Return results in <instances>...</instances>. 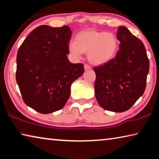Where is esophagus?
Here are the masks:
<instances>
[{
	"label": "esophagus",
	"instance_id": "obj_1",
	"mask_svg": "<svg viewBox=\"0 0 159 159\" xmlns=\"http://www.w3.org/2000/svg\"><path fill=\"white\" fill-rule=\"evenodd\" d=\"M84 69H85V71H88V70H91V67L89 65H88V64H85Z\"/></svg>",
	"mask_w": 159,
	"mask_h": 159
}]
</instances>
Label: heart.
<instances>
[{"label":"heart","mask_w":159,"mask_h":159,"mask_svg":"<svg viewBox=\"0 0 159 159\" xmlns=\"http://www.w3.org/2000/svg\"><path fill=\"white\" fill-rule=\"evenodd\" d=\"M118 49L116 36L110 32L86 29L78 34L74 43L69 45V52L72 57L79 59L82 53H88V59L96 66L108 63L115 57Z\"/></svg>","instance_id":"1"}]
</instances>
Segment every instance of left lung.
Masks as SVG:
<instances>
[{
  "label": "left lung",
  "instance_id": "8db88e82",
  "mask_svg": "<svg viewBox=\"0 0 159 159\" xmlns=\"http://www.w3.org/2000/svg\"><path fill=\"white\" fill-rule=\"evenodd\" d=\"M119 50L116 57L94 67L95 98L101 107L114 112L128 110L143 95L149 61L140 40L125 26L117 31Z\"/></svg>",
  "mask_w": 159,
  "mask_h": 159
}]
</instances>
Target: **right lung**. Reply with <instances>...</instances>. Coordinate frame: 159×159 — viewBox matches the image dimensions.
Segmentation results:
<instances>
[{"mask_svg":"<svg viewBox=\"0 0 159 159\" xmlns=\"http://www.w3.org/2000/svg\"><path fill=\"white\" fill-rule=\"evenodd\" d=\"M71 34L68 26H39L18 50L16 80L23 101L41 114L62 109L72 83L84 73L83 64L67 58Z\"/></svg>","mask_w":159,"mask_h":159,"instance_id":"right-lung-1","label":"right lung"}]
</instances>
